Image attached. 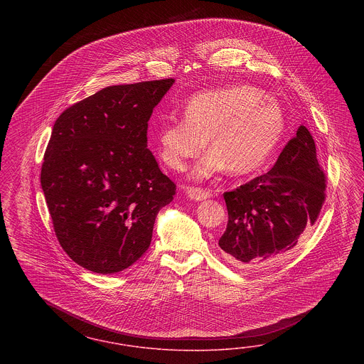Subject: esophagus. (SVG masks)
I'll list each match as a JSON object with an SVG mask.
<instances>
[{"instance_id":"34e87169","label":"esophagus","mask_w":364,"mask_h":364,"mask_svg":"<svg viewBox=\"0 0 364 364\" xmlns=\"http://www.w3.org/2000/svg\"><path fill=\"white\" fill-rule=\"evenodd\" d=\"M188 198L196 201H201L205 198H210L212 196V192L208 189H203V188L191 187L187 189Z\"/></svg>"}]
</instances>
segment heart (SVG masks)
<instances>
[{
	"mask_svg": "<svg viewBox=\"0 0 364 364\" xmlns=\"http://www.w3.org/2000/svg\"><path fill=\"white\" fill-rule=\"evenodd\" d=\"M284 116L274 100L251 85L203 92L183 107V119L166 117L156 131L160 160L173 171H184L210 141L212 148L192 171L207 178L230 169L247 175L264 166L284 132Z\"/></svg>",
	"mask_w": 364,
	"mask_h": 364,
	"instance_id": "b5f03b06",
	"label": "heart"
}]
</instances>
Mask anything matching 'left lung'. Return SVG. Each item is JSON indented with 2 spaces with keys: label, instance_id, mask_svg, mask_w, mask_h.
Segmentation results:
<instances>
[{
  "label": "left lung",
  "instance_id": "obj_1",
  "mask_svg": "<svg viewBox=\"0 0 364 364\" xmlns=\"http://www.w3.org/2000/svg\"><path fill=\"white\" fill-rule=\"evenodd\" d=\"M224 200L228 224L219 245L232 264L259 268L291 251L326 200V175L309 129L300 125L271 171L224 192Z\"/></svg>",
  "mask_w": 364,
  "mask_h": 364
}]
</instances>
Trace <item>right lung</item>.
I'll list each match as a JSON object with an SVG mask.
<instances>
[{
	"mask_svg": "<svg viewBox=\"0 0 364 364\" xmlns=\"http://www.w3.org/2000/svg\"><path fill=\"white\" fill-rule=\"evenodd\" d=\"M173 82L107 87L55 120L41 187L57 240L92 272L110 275L137 262L159 210L176 193L146 148L148 122Z\"/></svg>",
	"mask_w": 364,
	"mask_h": 364,
	"instance_id": "add662e5",
	"label": "right lung"
}]
</instances>
